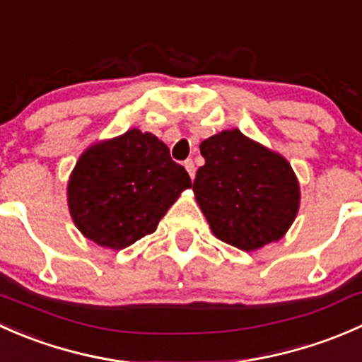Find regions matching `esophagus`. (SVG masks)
<instances>
[{
    "label": "esophagus",
    "mask_w": 362,
    "mask_h": 362,
    "mask_svg": "<svg viewBox=\"0 0 362 362\" xmlns=\"http://www.w3.org/2000/svg\"><path fill=\"white\" fill-rule=\"evenodd\" d=\"M184 166H185V170H187L189 177H191V178H194V173H196L194 160H192V159H187V160H185V163H184Z\"/></svg>",
    "instance_id": "1"
}]
</instances>
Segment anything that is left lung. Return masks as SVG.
Segmentation results:
<instances>
[{
  "label": "left lung",
  "mask_w": 362,
  "mask_h": 362,
  "mask_svg": "<svg viewBox=\"0 0 362 362\" xmlns=\"http://www.w3.org/2000/svg\"><path fill=\"white\" fill-rule=\"evenodd\" d=\"M204 164L192 191L211 233L252 252L282 238L299 208L293 168L276 152L229 129L199 145Z\"/></svg>",
  "instance_id": "1"
}]
</instances>
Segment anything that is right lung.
<instances>
[{"label": "right lung", "instance_id": "1", "mask_svg": "<svg viewBox=\"0 0 362 362\" xmlns=\"http://www.w3.org/2000/svg\"><path fill=\"white\" fill-rule=\"evenodd\" d=\"M191 177L152 133L129 129L80 156L68 182V206L86 238L126 249L156 231Z\"/></svg>", "mask_w": 362, "mask_h": 362}]
</instances>
